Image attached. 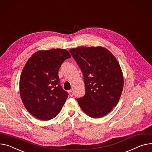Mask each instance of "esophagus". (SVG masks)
Here are the masks:
<instances>
[{
  "mask_svg": "<svg viewBox=\"0 0 152 152\" xmlns=\"http://www.w3.org/2000/svg\"><path fill=\"white\" fill-rule=\"evenodd\" d=\"M68 93H69V96H73V95H74L73 92V90H69V92H68Z\"/></svg>",
  "mask_w": 152,
  "mask_h": 152,
  "instance_id": "obj_1",
  "label": "esophagus"
}]
</instances>
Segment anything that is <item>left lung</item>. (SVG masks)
<instances>
[{"mask_svg":"<svg viewBox=\"0 0 152 152\" xmlns=\"http://www.w3.org/2000/svg\"><path fill=\"white\" fill-rule=\"evenodd\" d=\"M83 73L86 94L77 99L85 114L103 117L117 104L124 88L122 70L115 56L102 46L69 49Z\"/></svg>","mask_w":152,"mask_h":152,"instance_id":"8db88e82","label":"left lung"}]
</instances>
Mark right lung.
I'll return each mask as SVG.
<instances>
[{"instance_id":"obj_1","label":"right lung","mask_w":152,"mask_h":152,"mask_svg":"<svg viewBox=\"0 0 152 152\" xmlns=\"http://www.w3.org/2000/svg\"><path fill=\"white\" fill-rule=\"evenodd\" d=\"M71 55L67 50H40L32 55L19 80L22 102L28 113L41 120L54 118L62 109L68 93L59 84L58 69Z\"/></svg>"}]
</instances>
